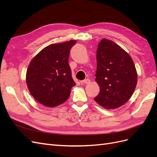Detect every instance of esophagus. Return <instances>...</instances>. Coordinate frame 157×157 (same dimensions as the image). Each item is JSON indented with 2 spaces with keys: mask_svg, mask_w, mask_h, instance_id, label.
<instances>
[{
  "mask_svg": "<svg viewBox=\"0 0 157 157\" xmlns=\"http://www.w3.org/2000/svg\"><path fill=\"white\" fill-rule=\"evenodd\" d=\"M82 84H89L90 82V80L88 79V78H86L83 80L82 81H81Z\"/></svg>",
  "mask_w": 157,
  "mask_h": 157,
  "instance_id": "34e87169",
  "label": "esophagus"
}]
</instances>
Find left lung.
Listing matches in <instances>:
<instances>
[{
	"mask_svg": "<svg viewBox=\"0 0 157 157\" xmlns=\"http://www.w3.org/2000/svg\"><path fill=\"white\" fill-rule=\"evenodd\" d=\"M96 60V81L100 91L94 100L107 109L120 107L129 100L136 86L134 61L121 46L106 39L98 44Z\"/></svg>",
	"mask_w": 157,
	"mask_h": 157,
	"instance_id": "8db88e82",
	"label": "left lung"
}]
</instances>
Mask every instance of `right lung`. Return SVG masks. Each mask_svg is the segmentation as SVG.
I'll return each mask as SVG.
<instances>
[{
	"mask_svg": "<svg viewBox=\"0 0 157 157\" xmlns=\"http://www.w3.org/2000/svg\"><path fill=\"white\" fill-rule=\"evenodd\" d=\"M76 42L69 40L49 45L31 60L26 82L33 97L42 105L56 107L69 98L76 83L68 59L70 50Z\"/></svg>",
	"mask_w": 157,
	"mask_h": 157,
	"instance_id": "right-lung-1",
	"label": "right lung"
}]
</instances>
